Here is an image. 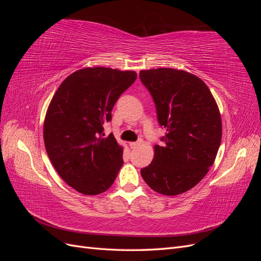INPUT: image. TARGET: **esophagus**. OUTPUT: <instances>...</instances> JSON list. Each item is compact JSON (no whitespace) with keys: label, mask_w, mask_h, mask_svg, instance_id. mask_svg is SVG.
Listing matches in <instances>:
<instances>
[{"label":"esophagus","mask_w":261,"mask_h":261,"mask_svg":"<svg viewBox=\"0 0 261 261\" xmlns=\"http://www.w3.org/2000/svg\"><path fill=\"white\" fill-rule=\"evenodd\" d=\"M141 143H143V140H138V141H134V143H129V146H130V148H137V147H139L140 145H141Z\"/></svg>","instance_id":"obj_1"}]
</instances>
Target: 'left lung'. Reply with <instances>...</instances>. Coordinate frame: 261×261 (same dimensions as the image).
Returning a JSON list of instances; mask_svg holds the SVG:
<instances>
[{"instance_id":"left-lung-1","label":"left lung","mask_w":261,"mask_h":261,"mask_svg":"<svg viewBox=\"0 0 261 261\" xmlns=\"http://www.w3.org/2000/svg\"><path fill=\"white\" fill-rule=\"evenodd\" d=\"M151 93L158 121L167 129L163 146L140 174L154 192L175 196L196 186L216 160L222 138L217 102L199 77L175 68L139 72Z\"/></svg>"}]
</instances>
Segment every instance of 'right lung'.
Here are the masks:
<instances>
[{
	"instance_id": "1",
	"label": "right lung",
	"mask_w": 261,
	"mask_h": 261,
	"mask_svg": "<svg viewBox=\"0 0 261 261\" xmlns=\"http://www.w3.org/2000/svg\"><path fill=\"white\" fill-rule=\"evenodd\" d=\"M134 70L86 67L67 76L46 110L43 139L54 169L84 195L112 186L123 165V147L103 125L121 94L136 81Z\"/></svg>"
}]
</instances>
